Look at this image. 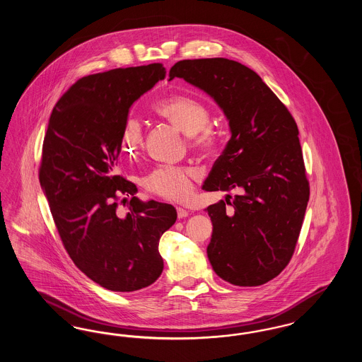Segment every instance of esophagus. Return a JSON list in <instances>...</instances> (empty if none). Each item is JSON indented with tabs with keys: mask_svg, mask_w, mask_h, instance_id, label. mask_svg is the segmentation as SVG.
<instances>
[{
	"mask_svg": "<svg viewBox=\"0 0 362 362\" xmlns=\"http://www.w3.org/2000/svg\"><path fill=\"white\" fill-rule=\"evenodd\" d=\"M176 210H177V217L179 218H186L189 216V211L186 209H183V207H177Z\"/></svg>",
	"mask_w": 362,
	"mask_h": 362,
	"instance_id": "esophagus-1",
	"label": "esophagus"
}]
</instances>
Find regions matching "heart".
Instances as JSON below:
<instances>
[{
	"label": "heart",
	"instance_id": "obj_1",
	"mask_svg": "<svg viewBox=\"0 0 362 362\" xmlns=\"http://www.w3.org/2000/svg\"><path fill=\"white\" fill-rule=\"evenodd\" d=\"M153 112L171 122L185 133L191 148L209 152L216 145V134L207 126L210 114L204 104L187 98H171L153 105ZM122 151L129 157H136L144 145V130L136 118L124 122L121 136ZM194 173L177 165H160L144 179L145 189L158 197L180 201L187 198L192 189Z\"/></svg>",
	"mask_w": 362,
	"mask_h": 362
}]
</instances>
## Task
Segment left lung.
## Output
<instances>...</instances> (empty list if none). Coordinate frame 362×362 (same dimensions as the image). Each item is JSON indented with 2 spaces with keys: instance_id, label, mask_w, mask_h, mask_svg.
I'll return each mask as SVG.
<instances>
[{
  "instance_id": "obj_1",
  "label": "left lung",
  "mask_w": 362,
  "mask_h": 362,
  "mask_svg": "<svg viewBox=\"0 0 362 362\" xmlns=\"http://www.w3.org/2000/svg\"><path fill=\"white\" fill-rule=\"evenodd\" d=\"M175 77L213 98L232 134L202 186L238 191L206 209L207 258L232 285H263L291 262L310 199L297 124L258 74L236 61H179L170 70Z\"/></svg>"
}]
</instances>
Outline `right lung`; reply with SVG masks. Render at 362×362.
Here are the masks:
<instances>
[{
  "instance_id": "right-lung-1",
  "label": "right lung",
  "mask_w": 362,
  "mask_h": 362,
  "mask_svg": "<svg viewBox=\"0 0 362 362\" xmlns=\"http://www.w3.org/2000/svg\"><path fill=\"white\" fill-rule=\"evenodd\" d=\"M161 64L112 69L80 78L52 110L39 182L62 244L74 264L112 292L152 285L164 269L161 235L176 221L173 205L142 202L117 173L121 136L132 104L164 80ZM130 196L129 213L119 203Z\"/></svg>"
}]
</instances>
